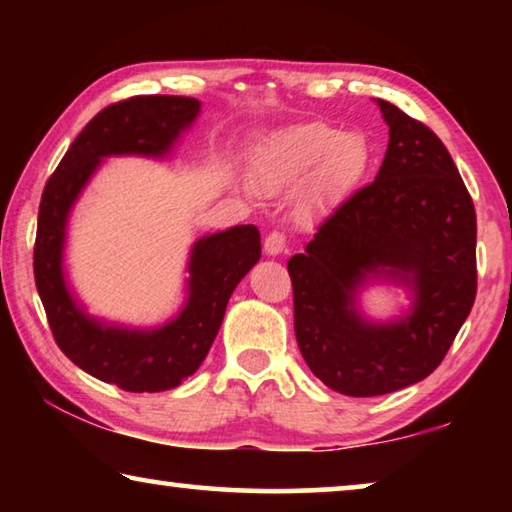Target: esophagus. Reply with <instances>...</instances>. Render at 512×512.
<instances>
[{"label":"esophagus","mask_w":512,"mask_h":512,"mask_svg":"<svg viewBox=\"0 0 512 512\" xmlns=\"http://www.w3.org/2000/svg\"><path fill=\"white\" fill-rule=\"evenodd\" d=\"M284 250H287V239H284L282 232H271V235L264 239V253L268 257L282 255Z\"/></svg>","instance_id":"obj_1"}]
</instances>
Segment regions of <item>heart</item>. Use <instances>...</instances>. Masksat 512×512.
Segmentation results:
<instances>
[{
	"mask_svg": "<svg viewBox=\"0 0 512 512\" xmlns=\"http://www.w3.org/2000/svg\"><path fill=\"white\" fill-rule=\"evenodd\" d=\"M370 149L359 133H341L325 124H298L268 133L253 155V178L266 194L305 183L323 167L329 194L348 192L368 169Z\"/></svg>",
	"mask_w": 512,
	"mask_h": 512,
	"instance_id": "obj_1",
	"label": "heart"
}]
</instances>
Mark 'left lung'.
<instances>
[{
    "mask_svg": "<svg viewBox=\"0 0 512 512\" xmlns=\"http://www.w3.org/2000/svg\"><path fill=\"white\" fill-rule=\"evenodd\" d=\"M388 149L375 183L320 225L289 259L298 348L336 393L375 397L429 377L476 296V214L436 133L377 99ZM395 283L410 309L391 321L362 314L360 293Z\"/></svg>",
    "mask_w": 512,
    "mask_h": 512,
    "instance_id": "1",
    "label": "left lung"
}]
</instances>
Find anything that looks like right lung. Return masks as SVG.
I'll use <instances>...</instances> for the list:
<instances>
[{
  "instance_id": "right-lung-1",
  "label": "right lung",
  "mask_w": 512,
  "mask_h": 512,
  "mask_svg": "<svg viewBox=\"0 0 512 512\" xmlns=\"http://www.w3.org/2000/svg\"><path fill=\"white\" fill-rule=\"evenodd\" d=\"M198 115L201 101L192 97L151 94L112 103L79 133L42 192L33 273L51 332L69 361L128 393L169 391L194 375L219 334L232 291L262 257L259 230L235 225L196 239L178 314L155 327H131L92 316L69 287V216L103 160H169Z\"/></svg>"
}]
</instances>
